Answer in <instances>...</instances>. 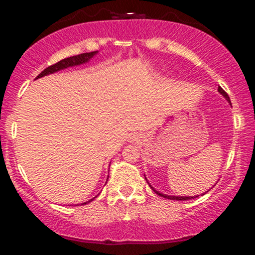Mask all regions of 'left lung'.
<instances>
[{
  "instance_id": "8db88e82",
  "label": "left lung",
  "mask_w": 255,
  "mask_h": 255,
  "mask_svg": "<svg viewBox=\"0 0 255 255\" xmlns=\"http://www.w3.org/2000/svg\"><path fill=\"white\" fill-rule=\"evenodd\" d=\"M218 91L219 92L222 93V95L224 96L225 98L228 99V102H230V98H229V96H228V93L225 92V91L222 89V87H218ZM154 191V189H153ZM157 193L158 195H160V197H163V198H166V199H171V200H188V199H194V198H197V197H169V195H165V194H162V193H158L157 191H154Z\"/></svg>"
}]
</instances>
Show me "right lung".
Returning <instances> with one entry per match:
<instances>
[{"instance_id":"add662e5","label":"right lung","mask_w":255,"mask_h":255,"mask_svg":"<svg viewBox=\"0 0 255 255\" xmlns=\"http://www.w3.org/2000/svg\"><path fill=\"white\" fill-rule=\"evenodd\" d=\"M95 54H96V51H92V52H84V54L77 55V56H72V57L64 58V60L58 61L57 63L52 64V66H49L48 68L44 69V71H43L42 73H40V74L38 75L37 78H42V77H44V75L52 74V73H55V72H57V71H61V69L68 68V67H73V66H78V64H81V63L87 62V61H89L90 58L92 57ZM91 200H93V199H91ZM91 200H90V201H91ZM90 201H86V203H84V204L90 203ZM84 204H83V205H84Z\"/></svg>"}]
</instances>
